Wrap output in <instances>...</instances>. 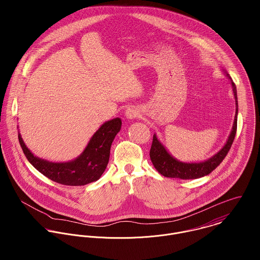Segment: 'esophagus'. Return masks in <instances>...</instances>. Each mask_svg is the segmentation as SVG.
<instances>
[{"instance_id":"esophagus-1","label":"esophagus","mask_w":260,"mask_h":260,"mask_svg":"<svg viewBox=\"0 0 260 260\" xmlns=\"http://www.w3.org/2000/svg\"><path fill=\"white\" fill-rule=\"evenodd\" d=\"M139 115H140V110L135 106H131L125 111V116L128 119H135V118L139 117Z\"/></svg>"}]
</instances>
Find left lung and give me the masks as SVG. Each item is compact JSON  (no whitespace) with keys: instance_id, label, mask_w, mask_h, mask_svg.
<instances>
[{"instance_id":"8db88e82","label":"left lung","mask_w":260,"mask_h":260,"mask_svg":"<svg viewBox=\"0 0 260 260\" xmlns=\"http://www.w3.org/2000/svg\"><path fill=\"white\" fill-rule=\"evenodd\" d=\"M228 76V75H227ZM231 81L234 98L236 102V114L234 119V124L232 127V131L230 136L223 146V148L215 154L213 157L208 159L207 161L200 163H183L174 159L163 147V145L158 141L156 135L153 136V141L150 149V159L155 167V169L163 176L168 178H180V179H196L208 175L223 161L226 157L227 153L231 148L233 140L235 138L236 130H237V113H238V104H237V94H236V86L232 82V79L228 76Z\"/></svg>"}]
</instances>
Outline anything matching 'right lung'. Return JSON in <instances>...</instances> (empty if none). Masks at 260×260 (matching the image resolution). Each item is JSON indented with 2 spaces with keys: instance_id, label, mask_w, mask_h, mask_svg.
<instances>
[{
  "instance_id": "add662e5",
  "label": "right lung",
  "mask_w": 260,
  "mask_h": 260,
  "mask_svg": "<svg viewBox=\"0 0 260 260\" xmlns=\"http://www.w3.org/2000/svg\"><path fill=\"white\" fill-rule=\"evenodd\" d=\"M121 119L104 123L93 135L84 152L67 163H52L34 156L26 147L20 133L19 142L28 161L54 182L68 186L86 185L98 180L109 162L110 148L116 134L121 129Z\"/></svg>"
}]
</instances>
